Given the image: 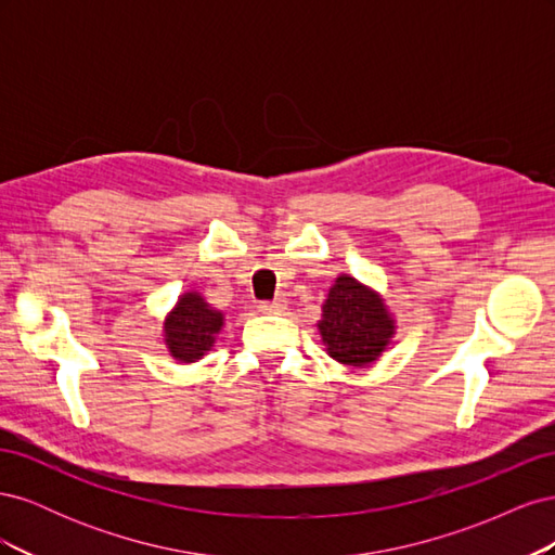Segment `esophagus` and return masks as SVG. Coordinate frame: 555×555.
I'll use <instances>...</instances> for the list:
<instances>
[{"label":"esophagus","instance_id":"obj_1","mask_svg":"<svg viewBox=\"0 0 555 555\" xmlns=\"http://www.w3.org/2000/svg\"><path fill=\"white\" fill-rule=\"evenodd\" d=\"M259 310H261V312H266V314L280 312V310H284V300H282V298H275V300H271V304H261V306H259Z\"/></svg>","mask_w":555,"mask_h":555}]
</instances>
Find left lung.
Instances as JSON below:
<instances>
[{
  "label": "left lung",
  "instance_id": "1",
  "mask_svg": "<svg viewBox=\"0 0 555 555\" xmlns=\"http://www.w3.org/2000/svg\"><path fill=\"white\" fill-rule=\"evenodd\" d=\"M319 331L328 354L345 365L373 363L393 335L382 298L354 278L340 275L328 292Z\"/></svg>",
  "mask_w": 555,
  "mask_h": 555
}]
</instances>
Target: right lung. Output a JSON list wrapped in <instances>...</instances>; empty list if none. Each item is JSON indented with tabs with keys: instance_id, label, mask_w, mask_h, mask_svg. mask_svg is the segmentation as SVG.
Masks as SVG:
<instances>
[{
	"instance_id": "1",
	"label": "right lung",
	"mask_w": 555,
	"mask_h": 555,
	"mask_svg": "<svg viewBox=\"0 0 555 555\" xmlns=\"http://www.w3.org/2000/svg\"><path fill=\"white\" fill-rule=\"evenodd\" d=\"M222 328V312L210 310L204 298L184 294L176 310L164 322L166 345L178 361L192 363L201 359L215 343V333Z\"/></svg>"
}]
</instances>
